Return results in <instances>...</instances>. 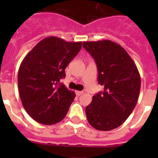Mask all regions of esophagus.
Returning <instances> with one entry per match:
<instances>
[{
  "label": "esophagus",
  "mask_w": 158,
  "mask_h": 158,
  "mask_svg": "<svg viewBox=\"0 0 158 158\" xmlns=\"http://www.w3.org/2000/svg\"><path fill=\"white\" fill-rule=\"evenodd\" d=\"M82 93H83V92H82V91H76V94L77 96H79V95H82Z\"/></svg>",
  "instance_id": "obj_1"
}]
</instances>
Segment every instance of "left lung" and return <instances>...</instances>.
Here are the masks:
<instances>
[{
    "label": "left lung",
    "instance_id": "obj_1",
    "mask_svg": "<svg viewBox=\"0 0 158 158\" xmlns=\"http://www.w3.org/2000/svg\"><path fill=\"white\" fill-rule=\"evenodd\" d=\"M82 45L95 60L98 84L104 86L85 108L86 118L94 128L111 131L122 125L135 109L141 76L133 60L119 44L105 40L86 41Z\"/></svg>",
    "mask_w": 158,
    "mask_h": 158
}]
</instances>
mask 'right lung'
<instances>
[{"label": "right lung", "instance_id": "obj_1", "mask_svg": "<svg viewBox=\"0 0 158 158\" xmlns=\"http://www.w3.org/2000/svg\"><path fill=\"white\" fill-rule=\"evenodd\" d=\"M81 48L82 42L48 36L24 57L18 70V90L23 108L33 120L54 125L66 115L76 94L60 80Z\"/></svg>", "mask_w": 158, "mask_h": 158}]
</instances>
